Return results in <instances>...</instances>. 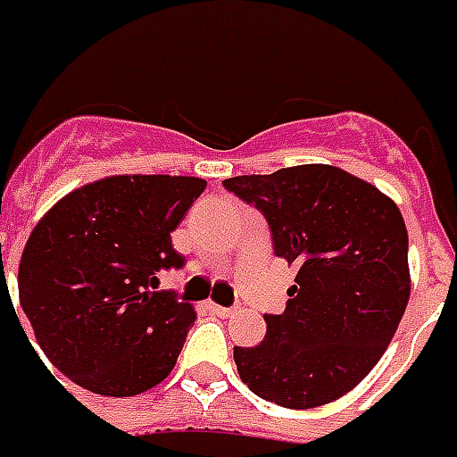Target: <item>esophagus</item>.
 <instances>
[{"label":"esophagus","mask_w":457,"mask_h":457,"mask_svg":"<svg viewBox=\"0 0 457 457\" xmlns=\"http://www.w3.org/2000/svg\"><path fill=\"white\" fill-rule=\"evenodd\" d=\"M210 312L214 313V316L228 319V316H233V313H236V309H228V306H219V304H210Z\"/></svg>","instance_id":"esophagus-1"}]
</instances>
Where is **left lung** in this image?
<instances>
[{"label": "left lung", "instance_id": "8db88e82", "mask_svg": "<svg viewBox=\"0 0 457 457\" xmlns=\"http://www.w3.org/2000/svg\"><path fill=\"white\" fill-rule=\"evenodd\" d=\"M224 188L264 214L276 257L297 266L286 312L264 313L262 345L233 346L240 379L283 408L345 396L373 370L406 312L399 207L332 165L233 177Z\"/></svg>", "mask_w": 457, "mask_h": 457}]
</instances>
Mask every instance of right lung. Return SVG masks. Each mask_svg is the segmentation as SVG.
<instances>
[{
    "mask_svg": "<svg viewBox=\"0 0 457 457\" xmlns=\"http://www.w3.org/2000/svg\"><path fill=\"white\" fill-rule=\"evenodd\" d=\"M198 177L127 174L68 193L51 207L18 266V295L44 356L75 385L137 396L160 385L195 323L177 292L171 231L205 191Z\"/></svg>",
    "mask_w": 457,
    "mask_h": 457,
    "instance_id": "1",
    "label": "right lung"
}]
</instances>
